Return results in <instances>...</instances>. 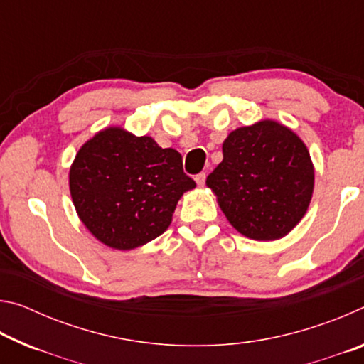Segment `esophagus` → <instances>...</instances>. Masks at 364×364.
<instances>
[{
    "label": "esophagus",
    "mask_w": 364,
    "mask_h": 364,
    "mask_svg": "<svg viewBox=\"0 0 364 364\" xmlns=\"http://www.w3.org/2000/svg\"><path fill=\"white\" fill-rule=\"evenodd\" d=\"M194 180H196V183H197V184H199V186H204V184H205V180H207L205 171H200L199 175H196Z\"/></svg>",
    "instance_id": "34e87169"
}]
</instances>
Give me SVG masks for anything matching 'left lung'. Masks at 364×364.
I'll return each mask as SVG.
<instances>
[{
    "instance_id": "8db88e82",
    "label": "left lung",
    "mask_w": 364,
    "mask_h": 364,
    "mask_svg": "<svg viewBox=\"0 0 364 364\" xmlns=\"http://www.w3.org/2000/svg\"><path fill=\"white\" fill-rule=\"evenodd\" d=\"M315 170L297 134L273 120L231 132L223 160L207 176L218 205L245 237H284L310 205Z\"/></svg>"
}]
</instances>
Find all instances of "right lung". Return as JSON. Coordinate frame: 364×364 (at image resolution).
Listing matches in <instances>:
<instances>
[{"label": "right lung", "mask_w": 364, "mask_h": 364, "mask_svg": "<svg viewBox=\"0 0 364 364\" xmlns=\"http://www.w3.org/2000/svg\"><path fill=\"white\" fill-rule=\"evenodd\" d=\"M69 184L83 225L117 250L136 249L160 236L183 193L196 186L183 171L180 152L117 127L82 146Z\"/></svg>", "instance_id": "right-lung-1"}]
</instances>
